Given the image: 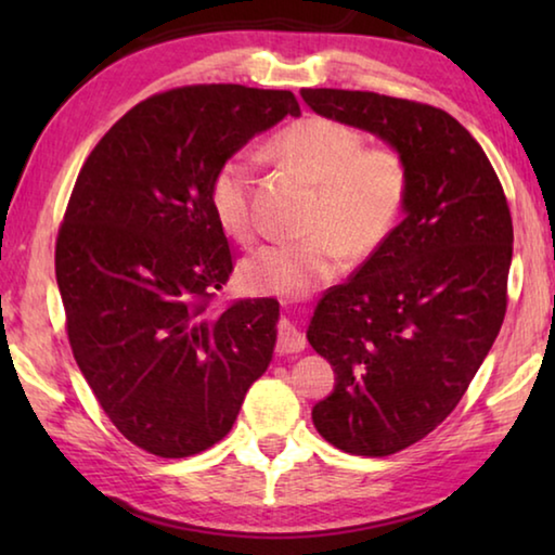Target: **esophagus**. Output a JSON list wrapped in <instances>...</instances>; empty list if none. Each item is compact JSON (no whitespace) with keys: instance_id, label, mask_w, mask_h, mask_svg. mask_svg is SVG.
Listing matches in <instances>:
<instances>
[{"instance_id":"34e87169","label":"esophagus","mask_w":555,"mask_h":555,"mask_svg":"<svg viewBox=\"0 0 555 555\" xmlns=\"http://www.w3.org/2000/svg\"><path fill=\"white\" fill-rule=\"evenodd\" d=\"M306 347V337L298 333V327L281 318L279 321V333H276V352L279 354H294Z\"/></svg>"}]
</instances>
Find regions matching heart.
<instances>
[{"label": "heart", "instance_id": "heart-1", "mask_svg": "<svg viewBox=\"0 0 555 555\" xmlns=\"http://www.w3.org/2000/svg\"><path fill=\"white\" fill-rule=\"evenodd\" d=\"M267 152L296 166L318 185L306 240L261 247L242 261V284L255 294L304 298L340 276L345 257H372L397 228L409 195V166L391 146H367V137L333 117L291 121L269 139ZM257 166L249 154H230L208 188L220 230L242 247L259 234L255 210Z\"/></svg>", "mask_w": 555, "mask_h": 555}]
</instances>
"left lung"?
<instances>
[{"mask_svg": "<svg viewBox=\"0 0 555 555\" xmlns=\"http://www.w3.org/2000/svg\"><path fill=\"white\" fill-rule=\"evenodd\" d=\"M323 117L382 137L409 166L403 220L327 288L308 343L335 389L313 406L327 443L384 457L418 443L463 399L500 335L514 228L490 158L448 112L362 90L304 88Z\"/></svg>", "mask_w": 555, "mask_h": 555, "instance_id": "1", "label": "left lung"}]
</instances>
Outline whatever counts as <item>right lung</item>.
<instances>
[{"instance_id": "right-lung-1", "label": "right lung", "mask_w": 555, "mask_h": 555, "mask_svg": "<svg viewBox=\"0 0 555 555\" xmlns=\"http://www.w3.org/2000/svg\"><path fill=\"white\" fill-rule=\"evenodd\" d=\"M286 115L288 90L185 86L117 119L88 162L55 240L75 362L129 443L158 457L212 448L276 345L279 300L210 311L232 255L210 178Z\"/></svg>"}]
</instances>
